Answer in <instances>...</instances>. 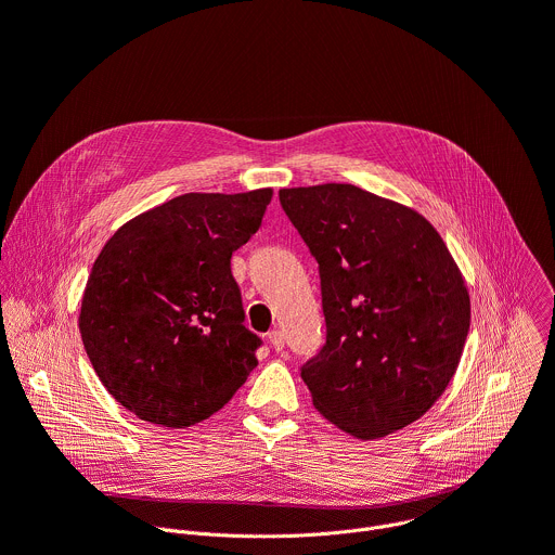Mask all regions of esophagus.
<instances>
[{
	"instance_id": "34e87169",
	"label": "esophagus",
	"mask_w": 555,
	"mask_h": 555,
	"mask_svg": "<svg viewBox=\"0 0 555 555\" xmlns=\"http://www.w3.org/2000/svg\"><path fill=\"white\" fill-rule=\"evenodd\" d=\"M268 343H270V347H272L274 351H283V347H285V336H283V332H279V330L270 332V334H268Z\"/></svg>"
}]
</instances>
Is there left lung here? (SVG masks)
Returning a JSON list of instances; mask_svg holds the SVG:
<instances>
[{
    "instance_id": "left-lung-1",
    "label": "left lung",
    "mask_w": 555,
    "mask_h": 555,
    "mask_svg": "<svg viewBox=\"0 0 555 555\" xmlns=\"http://www.w3.org/2000/svg\"><path fill=\"white\" fill-rule=\"evenodd\" d=\"M279 199L319 261L327 340L300 366L313 406L364 441L417 422L469 330L467 287L439 232L353 184L281 189Z\"/></svg>"
}]
</instances>
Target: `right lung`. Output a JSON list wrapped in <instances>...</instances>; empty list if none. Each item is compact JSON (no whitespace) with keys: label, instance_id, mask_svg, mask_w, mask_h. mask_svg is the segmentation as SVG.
<instances>
[{"label":"right lung","instance_id":"add662e5","mask_svg":"<svg viewBox=\"0 0 555 555\" xmlns=\"http://www.w3.org/2000/svg\"><path fill=\"white\" fill-rule=\"evenodd\" d=\"M270 199L272 189L173 197L118 228L94 261L78 330L103 386L140 420L199 424L257 366L263 343L230 259Z\"/></svg>","mask_w":555,"mask_h":555}]
</instances>
